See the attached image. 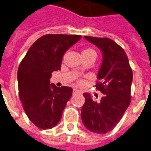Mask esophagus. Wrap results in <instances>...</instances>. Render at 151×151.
I'll use <instances>...</instances> for the list:
<instances>
[{"instance_id": "esophagus-1", "label": "esophagus", "mask_w": 151, "mask_h": 151, "mask_svg": "<svg viewBox=\"0 0 151 151\" xmlns=\"http://www.w3.org/2000/svg\"><path fill=\"white\" fill-rule=\"evenodd\" d=\"M76 93H79V91H78L76 89H74V90H73V94H76Z\"/></svg>"}]
</instances>
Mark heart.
I'll return each instance as SVG.
<instances>
[{
	"instance_id": "heart-1",
	"label": "heart",
	"mask_w": 151,
	"mask_h": 151,
	"mask_svg": "<svg viewBox=\"0 0 151 151\" xmlns=\"http://www.w3.org/2000/svg\"><path fill=\"white\" fill-rule=\"evenodd\" d=\"M83 55H95L96 56V52L94 50L92 49H86L82 51V56ZM82 70H79V72H81Z\"/></svg>"
}]
</instances>
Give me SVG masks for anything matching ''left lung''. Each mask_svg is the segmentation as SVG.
I'll return each instance as SVG.
<instances>
[{"label": "left lung", "instance_id": "left-lung-1", "mask_svg": "<svg viewBox=\"0 0 151 151\" xmlns=\"http://www.w3.org/2000/svg\"><path fill=\"white\" fill-rule=\"evenodd\" d=\"M84 38L96 45L102 55L96 88L103 96L100 101H94L91 94L84 93L82 121L89 131L105 134L119 123L130 104L132 71L124 50L114 41L90 36Z\"/></svg>", "mask_w": 151, "mask_h": 151}]
</instances>
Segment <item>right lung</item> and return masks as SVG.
Segmentation results:
<instances>
[{
	"label": "right lung",
	"instance_id": "add662e5",
	"mask_svg": "<svg viewBox=\"0 0 151 151\" xmlns=\"http://www.w3.org/2000/svg\"><path fill=\"white\" fill-rule=\"evenodd\" d=\"M80 35H45L31 45L19 66V95L27 117L38 128L50 129L58 124L72 95L69 86L50 83L52 72L60 70L62 58Z\"/></svg>",
	"mask_w": 151,
	"mask_h": 151
}]
</instances>
